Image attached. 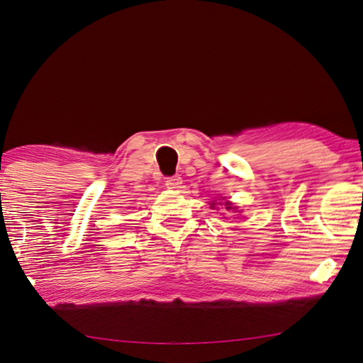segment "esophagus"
I'll list each match as a JSON object with an SVG mask.
<instances>
[{"label": "esophagus", "instance_id": "34e87169", "mask_svg": "<svg viewBox=\"0 0 363 363\" xmlns=\"http://www.w3.org/2000/svg\"><path fill=\"white\" fill-rule=\"evenodd\" d=\"M181 184H182V179L179 176H171L167 181H164V186H167L168 189H179Z\"/></svg>", "mask_w": 363, "mask_h": 363}]
</instances>
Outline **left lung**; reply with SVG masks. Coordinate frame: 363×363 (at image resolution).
<instances>
[{"label": "left lung", "mask_w": 363, "mask_h": 363, "mask_svg": "<svg viewBox=\"0 0 363 363\" xmlns=\"http://www.w3.org/2000/svg\"><path fill=\"white\" fill-rule=\"evenodd\" d=\"M211 205L214 206V203H211ZM224 206H225V210H233V211L237 210V206H232V203H229V201H225Z\"/></svg>", "instance_id": "1"}]
</instances>
